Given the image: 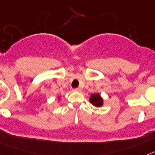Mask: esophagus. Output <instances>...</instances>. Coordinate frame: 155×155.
I'll list each match as a JSON object with an SVG mask.
<instances>
[{
    "instance_id": "obj_1",
    "label": "esophagus",
    "mask_w": 155,
    "mask_h": 155,
    "mask_svg": "<svg viewBox=\"0 0 155 155\" xmlns=\"http://www.w3.org/2000/svg\"><path fill=\"white\" fill-rule=\"evenodd\" d=\"M73 91H76V92H80V91H81V89L78 87V88H75V89H74Z\"/></svg>"
}]
</instances>
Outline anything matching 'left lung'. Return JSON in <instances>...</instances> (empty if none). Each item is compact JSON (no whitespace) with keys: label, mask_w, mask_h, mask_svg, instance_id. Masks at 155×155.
<instances>
[{"label":"left lung","mask_w":155,"mask_h":155,"mask_svg":"<svg viewBox=\"0 0 155 155\" xmlns=\"http://www.w3.org/2000/svg\"><path fill=\"white\" fill-rule=\"evenodd\" d=\"M90 102L94 106L96 107H101L103 105V98L101 97L99 94H93L90 97Z\"/></svg>","instance_id":"8db88e82"}]
</instances>
